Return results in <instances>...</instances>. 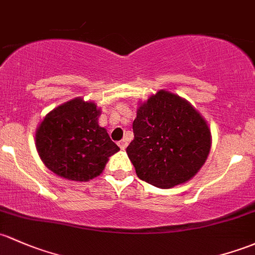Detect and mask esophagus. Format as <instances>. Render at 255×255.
Instances as JSON below:
<instances>
[{
    "label": "esophagus",
    "instance_id": "34e87169",
    "mask_svg": "<svg viewBox=\"0 0 255 255\" xmlns=\"http://www.w3.org/2000/svg\"><path fill=\"white\" fill-rule=\"evenodd\" d=\"M127 145H128V141L126 140V139H122V140L119 141V146L122 150H125L126 148H127Z\"/></svg>",
    "mask_w": 255,
    "mask_h": 255
}]
</instances>
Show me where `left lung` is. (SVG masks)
Returning a JSON list of instances; mask_svg holds the SVG:
<instances>
[{
    "instance_id": "1",
    "label": "left lung",
    "mask_w": 255,
    "mask_h": 255,
    "mask_svg": "<svg viewBox=\"0 0 255 255\" xmlns=\"http://www.w3.org/2000/svg\"><path fill=\"white\" fill-rule=\"evenodd\" d=\"M134 139L127 154L136 176L168 189L193 178L211 149V132L200 112L186 99L159 90L139 103Z\"/></svg>"
}]
</instances>
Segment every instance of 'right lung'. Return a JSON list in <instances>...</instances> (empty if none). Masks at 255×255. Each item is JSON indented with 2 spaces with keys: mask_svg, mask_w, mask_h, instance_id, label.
<instances>
[{
  "mask_svg": "<svg viewBox=\"0 0 255 255\" xmlns=\"http://www.w3.org/2000/svg\"><path fill=\"white\" fill-rule=\"evenodd\" d=\"M101 110L94 101L76 98L50 111L37 126L35 146L55 175L87 182L101 175L120 148L99 126Z\"/></svg>",
  "mask_w": 255,
  "mask_h": 255,
  "instance_id": "obj_1",
  "label": "right lung"
}]
</instances>
